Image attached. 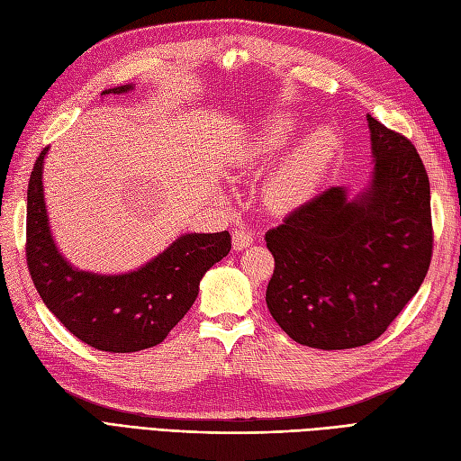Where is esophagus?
Masks as SVG:
<instances>
[{
    "mask_svg": "<svg viewBox=\"0 0 461 461\" xmlns=\"http://www.w3.org/2000/svg\"><path fill=\"white\" fill-rule=\"evenodd\" d=\"M231 241H233V249L241 251V249H245V247H249L253 243V233L247 231L245 228H235L233 235H231Z\"/></svg>",
    "mask_w": 461,
    "mask_h": 461,
    "instance_id": "obj_1",
    "label": "esophagus"
}]
</instances>
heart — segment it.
<instances>
[{
    "mask_svg": "<svg viewBox=\"0 0 461 461\" xmlns=\"http://www.w3.org/2000/svg\"><path fill=\"white\" fill-rule=\"evenodd\" d=\"M294 122L286 116L268 121L255 138L253 159L258 165L275 163L290 146ZM337 149V138L320 128L288 151L267 183V203L276 210H292L310 200Z\"/></svg>",
    "mask_w": 461,
    "mask_h": 461,
    "instance_id": "heart-1",
    "label": "heart"
}]
</instances>
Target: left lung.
<instances>
[{"label":"left lung","instance_id":"obj_1","mask_svg":"<svg viewBox=\"0 0 461 461\" xmlns=\"http://www.w3.org/2000/svg\"><path fill=\"white\" fill-rule=\"evenodd\" d=\"M372 185L331 186L265 233L275 257L270 315L300 345L340 350L375 340L419 292L432 258L430 183L415 146L368 114Z\"/></svg>","mask_w":461,"mask_h":461}]
</instances>
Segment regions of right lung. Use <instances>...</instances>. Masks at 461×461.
I'll use <instances>...</instances> for the list:
<instances>
[{"label": "right lung", "instance_id": "right-lung-1", "mask_svg": "<svg viewBox=\"0 0 461 461\" xmlns=\"http://www.w3.org/2000/svg\"><path fill=\"white\" fill-rule=\"evenodd\" d=\"M121 86L103 93H124ZM34 161L27 191V267L32 285L69 333L97 350L138 352L159 345L191 310L200 278L231 249L228 231L186 233L134 273H84L58 253L46 218L42 163Z\"/></svg>", "mask_w": 461, "mask_h": 461}]
</instances>
